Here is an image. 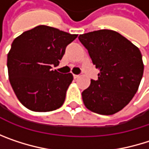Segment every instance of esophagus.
Returning a JSON list of instances; mask_svg holds the SVG:
<instances>
[{"label": "esophagus", "instance_id": "esophagus-1", "mask_svg": "<svg viewBox=\"0 0 149 149\" xmlns=\"http://www.w3.org/2000/svg\"><path fill=\"white\" fill-rule=\"evenodd\" d=\"M73 77H74V79H77V78H78V77H79V75L73 74Z\"/></svg>", "mask_w": 149, "mask_h": 149}]
</instances>
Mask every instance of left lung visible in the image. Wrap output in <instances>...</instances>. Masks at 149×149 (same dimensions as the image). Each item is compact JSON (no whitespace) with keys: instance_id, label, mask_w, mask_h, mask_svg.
I'll return each mask as SVG.
<instances>
[{"instance_id":"1","label":"left lung","mask_w":149,"mask_h":149,"mask_svg":"<svg viewBox=\"0 0 149 149\" xmlns=\"http://www.w3.org/2000/svg\"><path fill=\"white\" fill-rule=\"evenodd\" d=\"M98 79L91 80L82 92L85 107L101 115H113L123 109L136 93L144 65L137 46L116 31L103 29L79 35Z\"/></svg>"}]
</instances>
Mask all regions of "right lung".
<instances>
[{"instance_id": "right-lung-1", "label": "right lung", "mask_w": 149, "mask_h": 149, "mask_svg": "<svg viewBox=\"0 0 149 149\" xmlns=\"http://www.w3.org/2000/svg\"><path fill=\"white\" fill-rule=\"evenodd\" d=\"M77 37L40 25L13 41L8 54V77L17 98L26 108L47 112L63 105L73 76L53 71L52 66L58 65L66 46Z\"/></svg>"}]
</instances>
